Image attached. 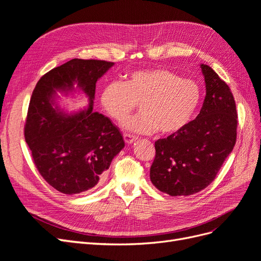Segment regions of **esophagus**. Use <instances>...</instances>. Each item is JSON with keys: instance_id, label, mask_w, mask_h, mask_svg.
<instances>
[{"instance_id": "34e87169", "label": "esophagus", "mask_w": 261, "mask_h": 261, "mask_svg": "<svg viewBox=\"0 0 261 261\" xmlns=\"http://www.w3.org/2000/svg\"><path fill=\"white\" fill-rule=\"evenodd\" d=\"M124 140H125V143L127 144V145H132L134 141L137 140V138L135 136L129 135V134H124Z\"/></svg>"}]
</instances>
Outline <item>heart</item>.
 <instances>
[{
	"label": "heart",
	"instance_id": "heart-1",
	"mask_svg": "<svg viewBox=\"0 0 261 261\" xmlns=\"http://www.w3.org/2000/svg\"><path fill=\"white\" fill-rule=\"evenodd\" d=\"M100 101L116 122L125 121L139 102L140 112L126 121L124 128L169 135L191 122L199 106L200 89L197 83L169 69L152 68L129 74L124 84L109 83L102 89Z\"/></svg>",
	"mask_w": 261,
	"mask_h": 261
}]
</instances>
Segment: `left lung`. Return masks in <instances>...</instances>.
Wrapping results in <instances>:
<instances>
[{
    "instance_id": "1",
    "label": "left lung",
    "mask_w": 261,
    "mask_h": 261,
    "mask_svg": "<svg viewBox=\"0 0 261 261\" xmlns=\"http://www.w3.org/2000/svg\"><path fill=\"white\" fill-rule=\"evenodd\" d=\"M200 68L206 97L198 116L154 144L150 179L170 196H188L206 188L236 141L238 113L230 87L210 66L201 64Z\"/></svg>"
}]
</instances>
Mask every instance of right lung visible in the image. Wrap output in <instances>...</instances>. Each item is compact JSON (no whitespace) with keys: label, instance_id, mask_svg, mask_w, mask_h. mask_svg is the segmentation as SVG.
Segmentation results:
<instances>
[{"label":"right lung","instance_id":"add662e5","mask_svg":"<svg viewBox=\"0 0 261 261\" xmlns=\"http://www.w3.org/2000/svg\"><path fill=\"white\" fill-rule=\"evenodd\" d=\"M112 62L73 59L51 69L37 83L30 99L25 139L41 176L57 191L88 192L103 177L125 143L110 118L93 112L96 84ZM60 92H82L89 105L67 113L58 105Z\"/></svg>","mask_w":261,"mask_h":261}]
</instances>
